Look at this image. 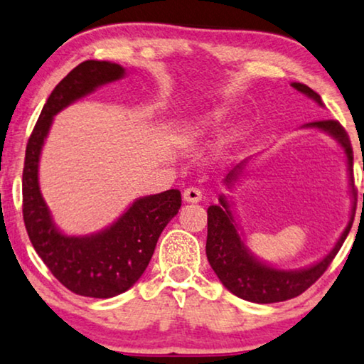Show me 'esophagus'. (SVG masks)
Instances as JSON below:
<instances>
[{
    "mask_svg": "<svg viewBox=\"0 0 364 364\" xmlns=\"http://www.w3.org/2000/svg\"><path fill=\"white\" fill-rule=\"evenodd\" d=\"M183 198H184V200H186V203H199V200H203L204 196H203V191H200L199 188L189 186V188L184 189Z\"/></svg>",
    "mask_w": 364,
    "mask_h": 364,
    "instance_id": "34e87169",
    "label": "esophagus"
}]
</instances>
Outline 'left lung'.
I'll return each mask as SVG.
<instances>
[{
    "label": "left lung",
    "instance_id": "obj_1",
    "mask_svg": "<svg viewBox=\"0 0 364 364\" xmlns=\"http://www.w3.org/2000/svg\"><path fill=\"white\" fill-rule=\"evenodd\" d=\"M292 88H296L301 93L311 96L322 106V100L318 93L312 88L302 83H292ZM307 127L322 129L325 132L332 134L338 140L341 147L346 154L348 160V171L350 181L353 188V196L356 199L355 181H353V149L348 134L343 126L335 119H322V121L309 122ZM242 164L235 166L225 178L227 183H232L240 175ZM364 199V194H363ZM220 205H209L208 209V242H205V253L208 259L213 267L214 273L219 276L227 289L232 294H235L240 299L258 302V304H271L292 299L302 294L304 291L309 289L316 281L325 273V269L330 267L333 258L337 257L338 250L343 245L346 235L353 224V217L346 225L343 234H341L337 245L333 250L325 257L322 262H318L314 267L299 271H281L274 269L267 264L259 263L255 259L250 253L247 252L245 245L238 235L234 217L229 210V203L224 196H220Z\"/></svg>",
    "mask_w": 364,
    "mask_h": 364
}]
</instances>
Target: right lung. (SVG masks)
I'll return each mask as SVG.
<instances>
[{
    "label": "right lung",
    "instance_id": "obj_1",
    "mask_svg": "<svg viewBox=\"0 0 364 364\" xmlns=\"http://www.w3.org/2000/svg\"><path fill=\"white\" fill-rule=\"evenodd\" d=\"M117 63L86 60L55 86L43 106L26 147L23 170V217L32 247L50 273L75 294L107 299L127 291L149 267L156 242L181 208V193H165L135 200L109 229L90 237H67L52 224L37 180L39 156L55 114L100 85L119 80Z\"/></svg>",
    "mask_w": 364,
    "mask_h": 364
}]
</instances>
